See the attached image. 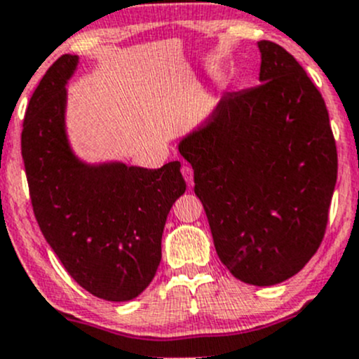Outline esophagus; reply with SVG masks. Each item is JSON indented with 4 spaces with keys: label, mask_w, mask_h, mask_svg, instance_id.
Returning <instances> with one entry per match:
<instances>
[{
    "label": "esophagus",
    "mask_w": 359,
    "mask_h": 359,
    "mask_svg": "<svg viewBox=\"0 0 359 359\" xmlns=\"http://www.w3.org/2000/svg\"><path fill=\"white\" fill-rule=\"evenodd\" d=\"M182 175H184V179H186V182H187V186H193L194 184V173H193V168H191L189 165H184L182 166Z\"/></svg>",
    "instance_id": "esophagus-1"
}]
</instances>
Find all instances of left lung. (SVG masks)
<instances>
[{
    "mask_svg": "<svg viewBox=\"0 0 359 359\" xmlns=\"http://www.w3.org/2000/svg\"><path fill=\"white\" fill-rule=\"evenodd\" d=\"M260 85L227 92L179 151L220 262L271 287L299 273L323 241L337 147L320 90L283 46L257 43Z\"/></svg>",
    "mask_w": 359,
    "mask_h": 359,
    "instance_id": "8db88e82",
    "label": "left lung"
}]
</instances>
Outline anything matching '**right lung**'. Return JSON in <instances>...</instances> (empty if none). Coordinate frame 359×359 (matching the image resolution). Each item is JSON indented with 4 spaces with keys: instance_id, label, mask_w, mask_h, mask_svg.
<instances>
[{
    "instance_id": "add662e5",
    "label": "right lung",
    "mask_w": 359,
    "mask_h": 359,
    "mask_svg": "<svg viewBox=\"0 0 359 359\" xmlns=\"http://www.w3.org/2000/svg\"><path fill=\"white\" fill-rule=\"evenodd\" d=\"M78 55H62L36 86L22 125L32 212L72 280L99 299L125 302L153 281L166 217L186 191L180 163L158 170L86 165L66 135V83Z\"/></svg>"
}]
</instances>
